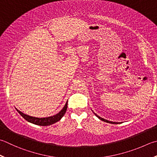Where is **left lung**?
Instances as JSON below:
<instances>
[{"label": "left lung", "instance_id": "8db88e82", "mask_svg": "<svg viewBox=\"0 0 157 157\" xmlns=\"http://www.w3.org/2000/svg\"><path fill=\"white\" fill-rule=\"evenodd\" d=\"M94 114H95V116H97V117H98L99 118V119H100L101 121H104V122H107V123H111V124H118V122H112V121H107V120H105V119H104V118H101L100 116H99L98 115H97L96 113H95L94 112H93Z\"/></svg>", "mask_w": 157, "mask_h": 157}]
</instances>
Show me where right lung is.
I'll use <instances>...</instances> for the list:
<instances>
[{
  "label": "right lung",
  "mask_w": 157,
  "mask_h": 157,
  "mask_svg": "<svg viewBox=\"0 0 157 157\" xmlns=\"http://www.w3.org/2000/svg\"><path fill=\"white\" fill-rule=\"evenodd\" d=\"M67 103H68V101L66 102L65 105H64V106L63 107V108L61 109L58 113H56V115L50 116V117H45V118L33 117V116H30L27 114H25V113H24L23 112H20V110H18L17 108L15 109H16L17 112L19 113L26 120V121L30 122V123H33L36 125H39V126H49V125L56 123V122L59 121L63 117V116L64 115V113H65L67 109Z\"/></svg>",
  "instance_id": "1"
}]
</instances>
